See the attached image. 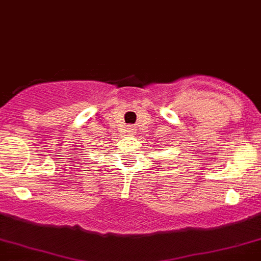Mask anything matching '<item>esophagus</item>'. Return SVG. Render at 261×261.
Here are the masks:
<instances>
[{
	"mask_svg": "<svg viewBox=\"0 0 261 261\" xmlns=\"http://www.w3.org/2000/svg\"><path fill=\"white\" fill-rule=\"evenodd\" d=\"M128 133H129V134H134V129H133V128H128Z\"/></svg>",
	"mask_w": 261,
	"mask_h": 261,
	"instance_id": "esophagus-1",
	"label": "esophagus"
}]
</instances>
